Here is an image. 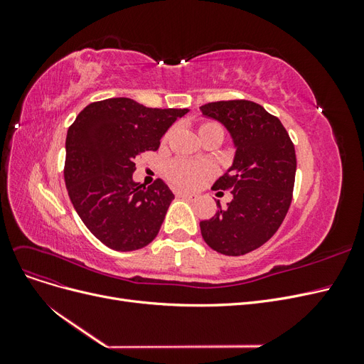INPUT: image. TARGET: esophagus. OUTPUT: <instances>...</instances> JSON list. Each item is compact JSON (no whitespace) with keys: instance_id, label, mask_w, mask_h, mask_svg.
Wrapping results in <instances>:
<instances>
[{"instance_id":"esophagus-1","label":"esophagus","mask_w":364,"mask_h":364,"mask_svg":"<svg viewBox=\"0 0 364 364\" xmlns=\"http://www.w3.org/2000/svg\"><path fill=\"white\" fill-rule=\"evenodd\" d=\"M176 196L182 197V199H186V200H194L196 199V194L186 193V191H178V193H176Z\"/></svg>"}]
</instances>
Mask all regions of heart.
Wrapping results in <instances>:
<instances>
[{"label":"heart","instance_id":"obj_1","mask_svg":"<svg viewBox=\"0 0 364 364\" xmlns=\"http://www.w3.org/2000/svg\"><path fill=\"white\" fill-rule=\"evenodd\" d=\"M211 130H218L223 134L220 124L214 123V121H203V123H200L199 126V135L206 134V132H211ZM214 173H215V168L211 164L182 159V158L173 159L171 162L167 164V167H165V178H167L173 185L185 190L196 188V186H199L203 181L214 176Z\"/></svg>","mask_w":364,"mask_h":364}]
</instances>
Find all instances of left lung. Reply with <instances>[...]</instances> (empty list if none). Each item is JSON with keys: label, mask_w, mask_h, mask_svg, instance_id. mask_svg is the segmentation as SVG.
<instances>
[{"label": "left lung", "mask_w": 364, "mask_h": 364, "mask_svg": "<svg viewBox=\"0 0 364 364\" xmlns=\"http://www.w3.org/2000/svg\"><path fill=\"white\" fill-rule=\"evenodd\" d=\"M206 117L218 119L237 147L234 164L213 185L234 199L200 222L205 243L229 257L261 247L284 222L293 199L296 153L278 117L249 100L206 103Z\"/></svg>", "instance_id": "8db88e82"}]
</instances>
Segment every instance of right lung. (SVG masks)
Returning <instances> with one entry per match:
<instances>
[{"label": "right lung", "instance_id": "right-lung-1", "mask_svg": "<svg viewBox=\"0 0 364 364\" xmlns=\"http://www.w3.org/2000/svg\"><path fill=\"white\" fill-rule=\"evenodd\" d=\"M186 112L117 97L87 105L70 126L65 185L85 226L107 247L136 250L158 235L174 194L162 179L147 188L134 182L135 158L158 150Z\"/></svg>", "mask_w": 364, "mask_h": 364}]
</instances>
